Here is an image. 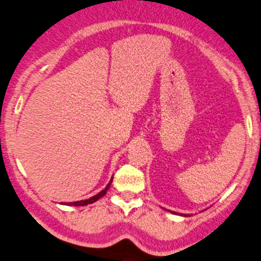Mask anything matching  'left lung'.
I'll use <instances>...</instances> for the list:
<instances>
[{
    "instance_id": "1",
    "label": "left lung",
    "mask_w": 261,
    "mask_h": 261,
    "mask_svg": "<svg viewBox=\"0 0 261 261\" xmlns=\"http://www.w3.org/2000/svg\"><path fill=\"white\" fill-rule=\"evenodd\" d=\"M171 213H173V211H171ZM173 214H176V213H173ZM179 215H182V216H191V215H188V214H187V215H186V214H185V215H183V214H179Z\"/></svg>"
}]
</instances>
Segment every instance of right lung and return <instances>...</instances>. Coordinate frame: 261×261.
I'll return each mask as SVG.
<instances>
[{"label":"right lung","instance_id":"right-lung-1","mask_svg":"<svg viewBox=\"0 0 261 261\" xmlns=\"http://www.w3.org/2000/svg\"><path fill=\"white\" fill-rule=\"evenodd\" d=\"M112 179H113V177L111 178V180H110V182H109V185H107V186L105 187V188H103L102 191H101L100 193H97L96 195H94V197H91V198H89V199H85V200L73 201V203H61V204H63V205H68V206H85V205H88V204H93V203H95V201L99 200L100 198H102L103 195L106 194V192L109 191V189H110V186H111Z\"/></svg>","mask_w":261,"mask_h":261}]
</instances>
